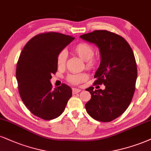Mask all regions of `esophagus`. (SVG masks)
I'll use <instances>...</instances> for the list:
<instances>
[{
	"instance_id": "34e87169",
	"label": "esophagus",
	"mask_w": 151,
	"mask_h": 151,
	"mask_svg": "<svg viewBox=\"0 0 151 151\" xmlns=\"http://www.w3.org/2000/svg\"><path fill=\"white\" fill-rule=\"evenodd\" d=\"M72 91H73V94H76V93H78L81 92V90L80 89H77V88H73L72 89Z\"/></svg>"
}]
</instances>
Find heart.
Listing matches in <instances>:
<instances>
[{
	"label": "heart",
	"mask_w": 151,
	"mask_h": 151,
	"mask_svg": "<svg viewBox=\"0 0 151 151\" xmlns=\"http://www.w3.org/2000/svg\"><path fill=\"white\" fill-rule=\"evenodd\" d=\"M74 51L79 57L85 61L87 68H92L94 66L95 61L93 59L94 55V50L92 45L86 42H81L74 47ZM67 52L65 50L60 51L57 57V64L59 68L65 66L67 60ZM87 78V75L85 73H82L70 74L67 76L66 80L73 85H78L85 82Z\"/></svg>",
	"instance_id": "heart-1"
}]
</instances>
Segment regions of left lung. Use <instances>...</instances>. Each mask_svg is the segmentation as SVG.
<instances>
[{
	"label": "left lung",
	"mask_w": 151,
	"mask_h": 151,
	"mask_svg": "<svg viewBox=\"0 0 151 151\" xmlns=\"http://www.w3.org/2000/svg\"><path fill=\"white\" fill-rule=\"evenodd\" d=\"M95 44L101 54V63L95 73L94 83L104 90L90 87L91 99L85 104L87 113L100 122H111L127 109L132 99L137 78L134 52L122 36L106 30H96L80 36Z\"/></svg>",
	"instance_id": "obj_1"
}]
</instances>
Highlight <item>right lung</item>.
<instances>
[{
	"label": "right lung",
	"instance_id": "1",
	"mask_svg": "<svg viewBox=\"0 0 151 151\" xmlns=\"http://www.w3.org/2000/svg\"><path fill=\"white\" fill-rule=\"evenodd\" d=\"M73 37L56 32L40 33L26 44L17 61L16 78L19 92L33 115L43 120L57 118L72 96L66 84L52 90L50 79L57 70V57Z\"/></svg>",
	"mask_w": 151,
	"mask_h": 151
}]
</instances>
